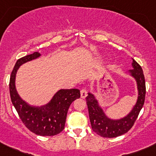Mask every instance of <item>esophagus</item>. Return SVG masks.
<instances>
[{
  "label": "esophagus",
  "instance_id": "34e87169",
  "mask_svg": "<svg viewBox=\"0 0 156 156\" xmlns=\"http://www.w3.org/2000/svg\"><path fill=\"white\" fill-rule=\"evenodd\" d=\"M80 94H81L82 98H86V97L87 96V91L86 89H82L80 90Z\"/></svg>",
  "mask_w": 156,
  "mask_h": 156
}]
</instances>
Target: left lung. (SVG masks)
<instances>
[{
	"label": "left lung",
	"instance_id": "left-lung-1",
	"mask_svg": "<svg viewBox=\"0 0 156 156\" xmlns=\"http://www.w3.org/2000/svg\"><path fill=\"white\" fill-rule=\"evenodd\" d=\"M132 60L133 69L130 70L128 73L136 80L138 97L135 105L128 115L119 119L109 118L99 105L94 94L89 92L86 97L91 128L96 134L103 137H116L128 132L134 126V122L144 104L146 85L144 72L139 64L133 58Z\"/></svg>",
	"mask_w": 156,
	"mask_h": 156
}]
</instances>
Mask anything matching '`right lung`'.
<instances>
[{
  "mask_svg": "<svg viewBox=\"0 0 156 156\" xmlns=\"http://www.w3.org/2000/svg\"><path fill=\"white\" fill-rule=\"evenodd\" d=\"M41 56L38 52L19 58L13 67L9 80L11 101L19 117L31 132L40 136H54L65 128L67 113L72 102L80 98L77 89H60L49 103L41 107L28 104L21 98L16 89V76L21 65Z\"/></svg>",
  "mask_w": 156,
  "mask_h": 156,
  "instance_id": "obj_1",
  "label": "right lung"
}]
</instances>
